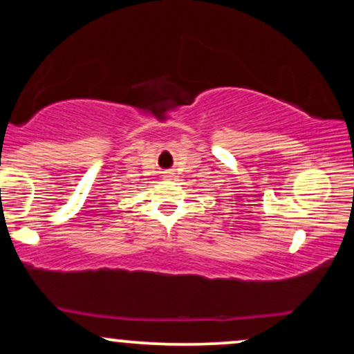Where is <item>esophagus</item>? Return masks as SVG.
<instances>
[{
  "label": "esophagus",
  "instance_id": "1",
  "mask_svg": "<svg viewBox=\"0 0 354 354\" xmlns=\"http://www.w3.org/2000/svg\"><path fill=\"white\" fill-rule=\"evenodd\" d=\"M166 176H168V174H166Z\"/></svg>",
  "mask_w": 354,
  "mask_h": 354
}]
</instances>
